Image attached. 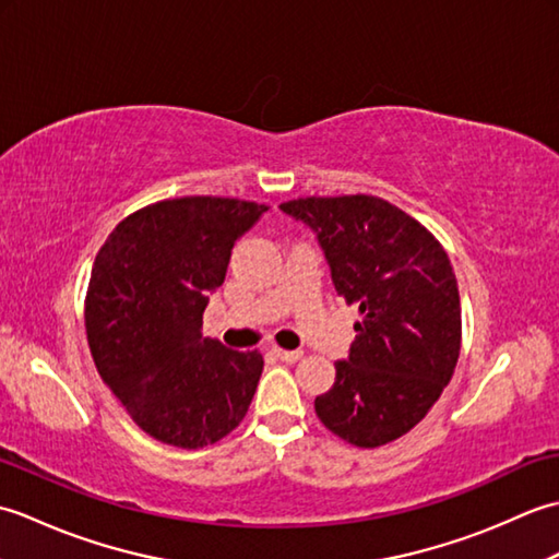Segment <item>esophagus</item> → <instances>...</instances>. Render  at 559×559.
Segmentation results:
<instances>
[{
  "mask_svg": "<svg viewBox=\"0 0 559 559\" xmlns=\"http://www.w3.org/2000/svg\"><path fill=\"white\" fill-rule=\"evenodd\" d=\"M273 355L283 362H298L302 358V350H283V348H273Z\"/></svg>",
  "mask_w": 559,
  "mask_h": 559,
  "instance_id": "1",
  "label": "esophagus"
}]
</instances>
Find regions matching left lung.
<instances>
[{"label": "left lung", "mask_w": 559, "mask_h": 559, "mask_svg": "<svg viewBox=\"0 0 559 559\" xmlns=\"http://www.w3.org/2000/svg\"><path fill=\"white\" fill-rule=\"evenodd\" d=\"M281 211L317 235L336 293L360 312L334 386L314 399L319 420L355 447L394 442L435 406L459 360L461 302L444 247L367 194L293 199Z\"/></svg>", "instance_id": "obj_1"}]
</instances>
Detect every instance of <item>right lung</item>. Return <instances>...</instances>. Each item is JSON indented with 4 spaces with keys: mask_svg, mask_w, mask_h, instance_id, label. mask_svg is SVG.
<instances>
[{
    "mask_svg": "<svg viewBox=\"0 0 559 559\" xmlns=\"http://www.w3.org/2000/svg\"><path fill=\"white\" fill-rule=\"evenodd\" d=\"M269 206L223 197L158 201L100 247L86 295V334L103 382L163 444L201 449L242 423L264 358L201 334L235 242Z\"/></svg>",
    "mask_w": 559,
    "mask_h": 559,
    "instance_id": "right-lung-1",
    "label": "right lung"
}]
</instances>
